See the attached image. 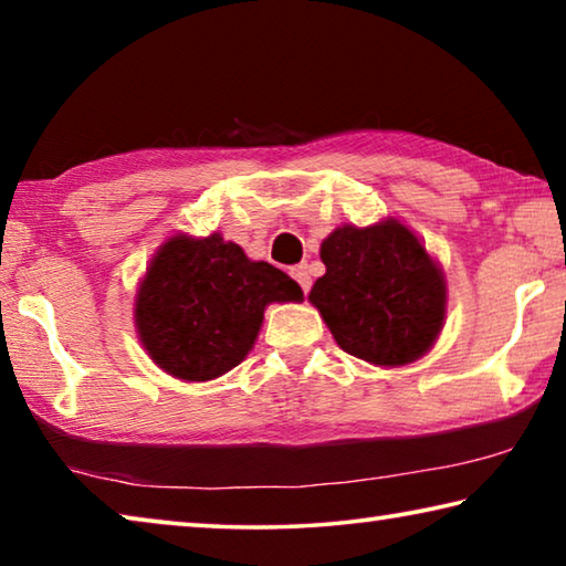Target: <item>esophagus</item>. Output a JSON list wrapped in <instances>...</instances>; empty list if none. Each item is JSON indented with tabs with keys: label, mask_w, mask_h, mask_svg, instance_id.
<instances>
[{
	"label": "esophagus",
	"mask_w": 566,
	"mask_h": 566,
	"mask_svg": "<svg viewBox=\"0 0 566 566\" xmlns=\"http://www.w3.org/2000/svg\"><path fill=\"white\" fill-rule=\"evenodd\" d=\"M290 274L294 276V282L300 284L304 292H310V286H312V276H310V270H306V264H296V266H292Z\"/></svg>",
	"instance_id": "1"
}]
</instances>
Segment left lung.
Here are the masks:
<instances>
[{
    "instance_id": "left-lung-1",
    "label": "left lung",
    "mask_w": 566,
    "mask_h": 566,
    "mask_svg": "<svg viewBox=\"0 0 566 566\" xmlns=\"http://www.w3.org/2000/svg\"><path fill=\"white\" fill-rule=\"evenodd\" d=\"M327 272L310 302L339 347L377 367H401L432 349L447 317V282L399 219L344 224L324 239Z\"/></svg>"
}]
</instances>
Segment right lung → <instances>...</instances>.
<instances>
[{
    "instance_id": "add662e5",
    "label": "right lung",
    "mask_w": 566,
    "mask_h": 566,
    "mask_svg": "<svg viewBox=\"0 0 566 566\" xmlns=\"http://www.w3.org/2000/svg\"><path fill=\"white\" fill-rule=\"evenodd\" d=\"M300 300V284L270 262H252L219 232L177 234L151 256L134 322L159 369L207 381L237 367L254 347L266 304Z\"/></svg>"
}]
</instances>
